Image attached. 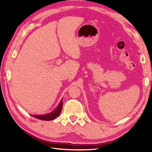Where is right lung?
Here are the masks:
<instances>
[{"mask_svg": "<svg viewBox=\"0 0 152 152\" xmlns=\"http://www.w3.org/2000/svg\"><path fill=\"white\" fill-rule=\"evenodd\" d=\"M62 106H63V100H61L59 105L57 106V108L50 113H48V114H42V115H32V114L31 115L37 119H42V120H46V121L53 120V119H56L58 115H59L60 113L61 112V110H62Z\"/></svg>", "mask_w": 152, "mask_h": 152, "instance_id": "add662e5", "label": "right lung"}]
</instances>
